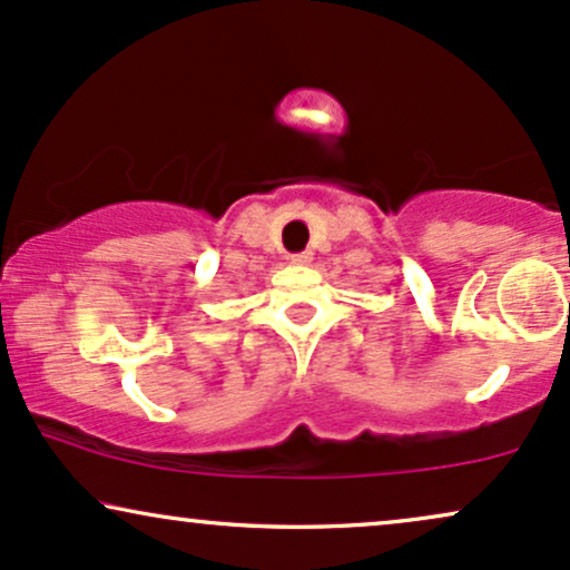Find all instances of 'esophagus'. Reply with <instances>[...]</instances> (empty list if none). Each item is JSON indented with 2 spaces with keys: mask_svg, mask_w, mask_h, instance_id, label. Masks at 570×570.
<instances>
[{
  "mask_svg": "<svg viewBox=\"0 0 570 570\" xmlns=\"http://www.w3.org/2000/svg\"><path fill=\"white\" fill-rule=\"evenodd\" d=\"M294 265H309L313 263V252H299V255H292Z\"/></svg>",
  "mask_w": 570,
  "mask_h": 570,
  "instance_id": "obj_1",
  "label": "esophagus"
}]
</instances>
